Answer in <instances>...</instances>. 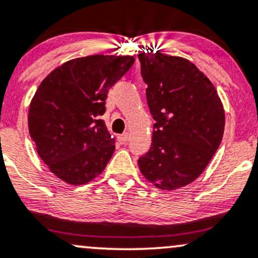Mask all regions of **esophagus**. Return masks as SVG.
Returning <instances> with one entry per match:
<instances>
[{"instance_id":"esophagus-1","label":"esophagus","mask_w":258,"mask_h":258,"mask_svg":"<svg viewBox=\"0 0 258 258\" xmlns=\"http://www.w3.org/2000/svg\"><path fill=\"white\" fill-rule=\"evenodd\" d=\"M118 141H120L121 144H126L127 141H128V134H122L118 136Z\"/></svg>"}]
</instances>
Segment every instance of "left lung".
I'll use <instances>...</instances> for the list:
<instances>
[{"label":"left lung","mask_w":258,"mask_h":258,"mask_svg":"<svg viewBox=\"0 0 258 258\" xmlns=\"http://www.w3.org/2000/svg\"><path fill=\"white\" fill-rule=\"evenodd\" d=\"M154 118L152 146L138 159L147 180L161 189L196 180L222 142L225 114L212 82L192 62L160 52L138 55Z\"/></svg>","instance_id":"obj_1"}]
</instances>
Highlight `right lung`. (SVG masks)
Listing matches in <instances>:
<instances>
[{
  "label": "right lung",
  "instance_id": "1",
  "mask_svg": "<svg viewBox=\"0 0 258 258\" xmlns=\"http://www.w3.org/2000/svg\"><path fill=\"white\" fill-rule=\"evenodd\" d=\"M132 56L75 58L41 82L29 106L28 126L49 169L71 185H83L105 169L115 151L105 122L107 93L134 64Z\"/></svg>",
  "mask_w": 258,
  "mask_h": 258
}]
</instances>
